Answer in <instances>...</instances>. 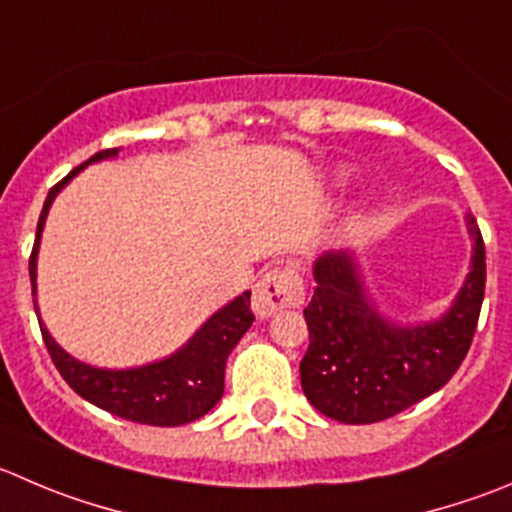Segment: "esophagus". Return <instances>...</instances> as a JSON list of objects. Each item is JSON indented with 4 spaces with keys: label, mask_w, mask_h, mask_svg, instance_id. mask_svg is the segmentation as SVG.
<instances>
[{
    "label": "esophagus",
    "mask_w": 512,
    "mask_h": 512,
    "mask_svg": "<svg viewBox=\"0 0 512 512\" xmlns=\"http://www.w3.org/2000/svg\"><path fill=\"white\" fill-rule=\"evenodd\" d=\"M304 304V281L299 271L286 266V269H271L256 281L253 289V311L261 319H269L281 309H299Z\"/></svg>",
    "instance_id": "34e87169"
}]
</instances>
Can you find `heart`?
Masks as SVG:
<instances>
[{"label":"heart","mask_w":512,"mask_h":512,"mask_svg":"<svg viewBox=\"0 0 512 512\" xmlns=\"http://www.w3.org/2000/svg\"><path fill=\"white\" fill-rule=\"evenodd\" d=\"M344 180H347V170H337V175H334V186H344Z\"/></svg>","instance_id":"obj_1"}]
</instances>
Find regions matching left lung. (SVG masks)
<instances>
[{
	"label": "left lung",
	"instance_id": "1",
	"mask_svg": "<svg viewBox=\"0 0 512 512\" xmlns=\"http://www.w3.org/2000/svg\"><path fill=\"white\" fill-rule=\"evenodd\" d=\"M470 271L437 319L402 321L379 311L364 286L359 251H326L314 261L316 289L304 309L309 349L299 364L306 399L344 425L399 415L445 387L470 349L485 294V246L467 213Z\"/></svg>",
	"mask_w": 512,
	"mask_h": 512
}]
</instances>
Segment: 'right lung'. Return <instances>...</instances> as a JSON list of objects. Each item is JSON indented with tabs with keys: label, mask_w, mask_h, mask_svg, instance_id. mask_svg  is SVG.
<instances>
[{
	"label": "right lung",
	"mask_w": 512,
	"mask_h": 512,
	"mask_svg": "<svg viewBox=\"0 0 512 512\" xmlns=\"http://www.w3.org/2000/svg\"><path fill=\"white\" fill-rule=\"evenodd\" d=\"M118 150L120 148L95 153L90 160L77 165L67 178H62L47 193V201L40 213V223H37V238H34L32 256H29L34 311H37L42 339H45V347L50 352L52 362H55L57 372L90 405L100 407V410L110 412V415L123 417V420L140 422V425H188V422L201 420L203 415H208L218 405V399L223 397V374H226L228 354L233 352L238 339L253 324L251 291H243L241 296H236L226 306H221L216 314L208 316L201 324V329L183 347L175 349L173 354L128 369L92 367V364H85L72 357L47 332V326L42 324L40 306H37V253H40L47 213H50L57 193L77 173H82L87 165L115 158Z\"/></svg>",
	"instance_id": "right-lung-1"
}]
</instances>
